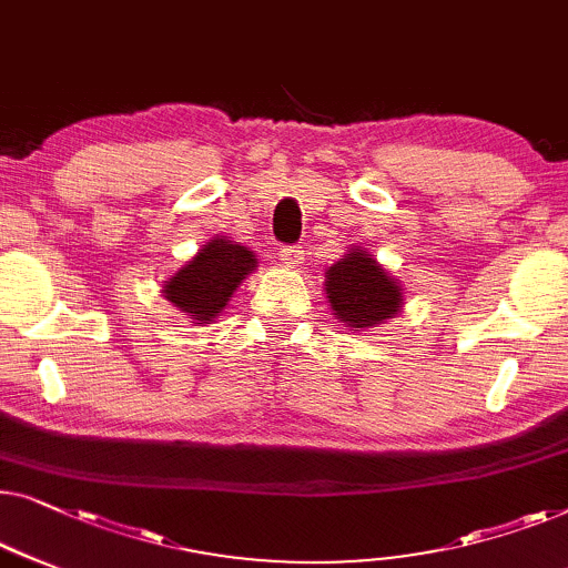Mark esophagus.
<instances>
[{
  "label": "esophagus",
  "mask_w": 568,
  "mask_h": 568,
  "mask_svg": "<svg viewBox=\"0 0 568 568\" xmlns=\"http://www.w3.org/2000/svg\"><path fill=\"white\" fill-rule=\"evenodd\" d=\"M303 260H306V252H303V246H283V250H281V262L287 267H301Z\"/></svg>",
  "instance_id": "obj_1"
}]
</instances>
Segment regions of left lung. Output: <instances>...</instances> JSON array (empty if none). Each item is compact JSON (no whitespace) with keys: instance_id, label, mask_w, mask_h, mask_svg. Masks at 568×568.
Returning <instances> with one entry per match:
<instances>
[{"instance_id":"8db88e82","label":"left lung","mask_w":568,"mask_h":568,"mask_svg":"<svg viewBox=\"0 0 568 568\" xmlns=\"http://www.w3.org/2000/svg\"><path fill=\"white\" fill-rule=\"evenodd\" d=\"M324 277L326 303L347 332H367L404 311V285L363 246L349 244Z\"/></svg>"}]
</instances>
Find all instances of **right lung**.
I'll return each instance as SVG.
<instances>
[{"mask_svg":"<svg viewBox=\"0 0 568 568\" xmlns=\"http://www.w3.org/2000/svg\"><path fill=\"white\" fill-rule=\"evenodd\" d=\"M250 246L231 236H211L178 273L162 283V295L195 326L213 324L234 298L244 277L257 270Z\"/></svg>","mask_w":568,"mask_h":568,"instance_id":"1","label":"right lung"}]
</instances>
